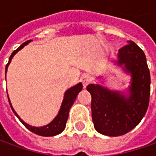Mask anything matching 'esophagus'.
I'll return each instance as SVG.
<instances>
[{"instance_id":"obj_1","label":"esophagus","mask_w":156,"mask_h":156,"mask_svg":"<svg viewBox=\"0 0 156 156\" xmlns=\"http://www.w3.org/2000/svg\"><path fill=\"white\" fill-rule=\"evenodd\" d=\"M80 80H81L82 83L83 85V88H86V87H87V86L92 82V78L90 75L83 74L81 77V78H80Z\"/></svg>"}]
</instances>
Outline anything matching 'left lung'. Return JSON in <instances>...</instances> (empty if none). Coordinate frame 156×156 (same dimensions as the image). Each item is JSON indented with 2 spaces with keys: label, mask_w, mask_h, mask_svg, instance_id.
I'll use <instances>...</instances> for the list:
<instances>
[{
  "label": "left lung",
  "mask_w": 156,
  "mask_h": 156,
  "mask_svg": "<svg viewBox=\"0 0 156 156\" xmlns=\"http://www.w3.org/2000/svg\"><path fill=\"white\" fill-rule=\"evenodd\" d=\"M119 50V66L131 75L129 95L99 84L87 87L92 96V119L96 130L107 136H119L140 124L147 111L151 74L144 51L133 41Z\"/></svg>",
  "instance_id": "obj_1"
}]
</instances>
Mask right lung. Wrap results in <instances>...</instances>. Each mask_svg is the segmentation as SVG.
I'll list each match as a JSON object with an SVG mask.
<instances>
[{
	"label": "right lung",
	"instance_id": "obj_1",
	"mask_svg": "<svg viewBox=\"0 0 156 156\" xmlns=\"http://www.w3.org/2000/svg\"><path fill=\"white\" fill-rule=\"evenodd\" d=\"M32 40H29V41H27L24 43H22L16 50H15V51L12 52V55L10 56V58H9L8 63L5 66V73H6L7 68H8V65L10 64V62L12 61V58L14 57V55L17 51H20L22 48H24L26 45L28 44ZM82 88H83V84H82L81 83H79L75 85L73 87H72V88H70L69 89H68L67 91L65 92L64 98H63L61 108H60V110L58 112V115L55 117L54 119L51 121L50 124H47L45 126H42V127H34V126L29 125L27 123H25L21 118L19 117L18 115L16 113L14 108L12 107V104H11V102H10V99L8 98L9 104L11 105V108H12V111L15 114L16 116L18 118L19 120L24 124V126L27 129H28L29 130L32 131V133H34L36 134H38V135H41V136H46V137H48V136H54V135L59 134L60 133H62V131L64 130L65 127H66V123H67V120H68L69 110L71 108L72 105H73L75 99L77 98V95L78 94L79 92L81 91Z\"/></svg>",
	"mask_w": 156,
	"mask_h": 156
}]
</instances>
